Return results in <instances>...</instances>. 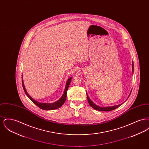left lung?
Returning a JSON list of instances; mask_svg holds the SVG:
<instances>
[{
  "instance_id": "obj_1",
  "label": "left lung",
  "mask_w": 149,
  "mask_h": 149,
  "mask_svg": "<svg viewBox=\"0 0 149 149\" xmlns=\"http://www.w3.org/2000/svg\"><path fill=\"white\" fill-rule=\"evenodd\" d=\"M132 73H134V63L132 61ZM132 92V91H131V92L130 93L127 99L129 98L130 94H131V93ZM86 95H87V99H88V103L89 104H90V106L92 107V108H93L95 110H97V111H112L113 109H116L117 108H118V107L121 106L123 103L120 104H118V105H116V106H114L111 107H100L98 106L97 105H96L95 103H94L91 100V99L89 98V96L88 95V94L86 93ZM126 99V100H127Z\"/></svg>"
}]
</instances>
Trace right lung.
I'll list each match as a JSON object with an SVG mask.
<instances>
[{
	"instance_id": "obj_1",
	"label": "right lung",
	"mask_w": 149,
	"mask_h": 149,
	"mask_svg": "<svg viewBox=\"0 0 149 149\" xmlns=\"http://www.w3.org/2000/svg\"><path fill=\"white\" fill-rule=\"evenodd\" d=\"M22 86L23 88V89L24 91V92L26 93V94L27 95V97H29V99L35 104L39 108H40L41 109H42L43 110H54V109H56L57 108H60L63 105L66 99V93H67V91L68 89L69 88V86L70 85V81H71V79L72 78L70 77L68 79V80L66 81V85H65V88L64 89V94H63L62 97L60 98V99H58L57 101L52 103H40L37 101L35 100V99H33L29 94L27 92V91L26 90L25 86L23 83V75H22Z\"/></svg>"
}]
</instances>
